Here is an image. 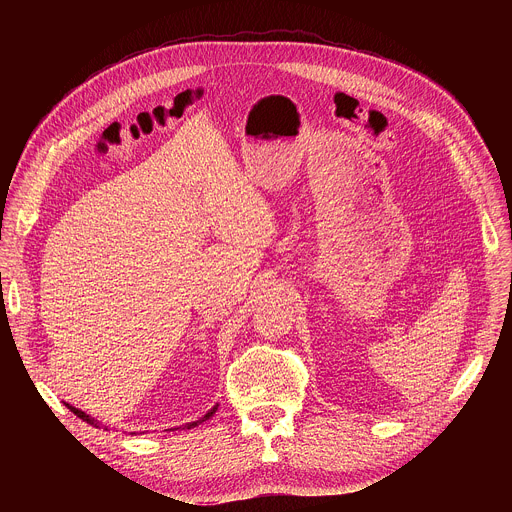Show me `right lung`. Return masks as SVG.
<instances>
[{
	"instance_id": "obj_1",
	"label": "right lung",
	"mask_w": 512,
	"mask_h": 512,
	"mask_svg": "<svg viewBox=\"0 0 512 512\" xmlns=\"http://www.w3.org/2000/svg\"><path fill=\"white\" fill-rule=\"evenodd\" d=\"M64 405H66V407H68V409H70V411H72V413H75V415H77V417H81V419H83V421H87V423H89V425H93V427H99V429H101V427H103V429H107V425H103V423H101V421H97V419H95V417H91V415H87V413H85V411H81V409H77V407H72V405H70V403H64ZM216 409H218V403H216V405H214V407H212V409H210V411H208V413H206V415H204V417H200V419H198V421H192V423H186V425H180V427H172V429H170V431H174V429H192V427H196V425H200V423H202V421H206V419H210V417H212V415H214V413H216Z\"/></svg>"
}]
</instances>
